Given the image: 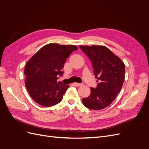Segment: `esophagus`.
Returning <instances> with one entry per match:
<instances>
[{"label":"esophagus","instance_id":"obj_1","mask_svg":"<svg viewBox=\"0 0 149 149\" xmlns=\"http://www.w3.org/2000/svg\"><path fill=\"white\" fill-rule=\"evenodd\" d=\"M74 86H78V87L81 86L83 85V84H81V83H74Z\"/></svg>","mask_w":149,"mask_h":149}]
</instances>
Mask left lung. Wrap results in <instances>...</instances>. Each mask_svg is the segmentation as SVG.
I'll return each instance as SVG.
<instances>
[{"label": "left lung", "instance_id": "left-lung-1", "mask_svg": "<svg viewBox=\"0 0 149 149\" xmlns=\"http://www.w3.org/2000/svg\"><path fill=\"white\" fill-rule=\"evenodd\" d=\"M91 60L94 75L99 81L96 88L83 98V105L92 110H100L110 105L120 92L125 78L123 61L104 46H79Z\"/></svg>", "mask_w": 149, "mask_h": 149}]
</instances>
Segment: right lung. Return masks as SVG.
I'll use <instances>...</instances> for the list:
<instances>
[{
    "mask_svg": "<svg viewBox=\"0 0 149 149\" xmlns=\"http://www.w3.org/2000/svg\"><path fill=\"white\" fill-rule=\"evenodd\" d=\"M78 49L73 45L49 43L40 48L25 65V84L33 100L49 107L61 102L69 85L57 81L61 76L66 58Z\"/></svg>",
    "mask_w": 149,
    "mask_h": 149,
    "instance_id": "1",
    "label": "right lung"
}]
</instances>
